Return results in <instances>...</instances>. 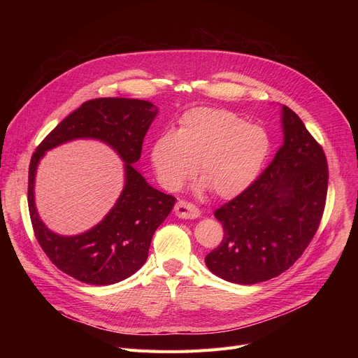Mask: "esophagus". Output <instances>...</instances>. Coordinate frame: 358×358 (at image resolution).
<instances>
[{
    "instance_id": "esophagus-1",
    "label": "esophagus",
    "mask_w": 358,
    "mask_h": 358,
    "mask_svg": "<svg viewBox=\"0 0 358 358\" xmlns=\"http://www.w3.org/2000/svg\"><path fill=\"white\" fill-rule=\"evenodd\" d=\"M176 216H178L180 219H197L200 217V210L196 208L194 204L187 203L184 200H180L176 204Z\"/></svg>"
}]
</instances>
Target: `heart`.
<instances>
[{
    "label": "heart",
    "instance_id": "obj_1",
    "mask_svg": "<svg viewBox=\"0 0 358 358\" xmlns=\"http://www.w3.org/2000/svg\"><path fill=\"white\" fill-rule=\"evenodd\" d=\"M271 148L264 127L215 107L185 111L176 131H165L150 149V164L166 190L177 192L196 173L197 192L219 199L247 192L262 171Z\"/></svg>",
    "mask_w": 358,
    "mask_h": 358
}]
</instances>
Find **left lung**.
<instances>
[{"mask_svg":"<svg viewBox=\"0 0 358 358\" xmlns=\"http://www.w3.org/2000/svg\"><path fill=\"white\" fill-rule=\"evenodd\" d=\"M281 129L283 145L266 171L215 212L224 235L204 262L231 283L255 285L290 268L324 213L328 164L322 148L287 106H281Z\"/></svg>","mask_w":358,"mask_h":358,"instance_id":"8db88e82","label":"left lung"}]
</instances>
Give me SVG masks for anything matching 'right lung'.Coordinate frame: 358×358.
I'll return each mask as SVG.
<instances>
[{"mask_svg":"<svg viewBox=\"0 0 358 358\" xmlns=\"http://www.w3.org/2000/svg\"><path fill=\"white\" fill-rule=\"evenodd\" d=\"M158 115L152 103L136 99H96L72 111L37 146L29 168V212L42 250L53 264L87 285L107 286L135 274L148 258L150 241L176 204V197L150 185L134 165L143 138ZM78 138L106 143L125 162L124 190L110 212L91 230L59 236L40 219L34 201L36 166L48 150Z\"/></svg>","mask_w":358,"mask_h":358,"instance_id":"1","label":"right lung"}]
</instances>
